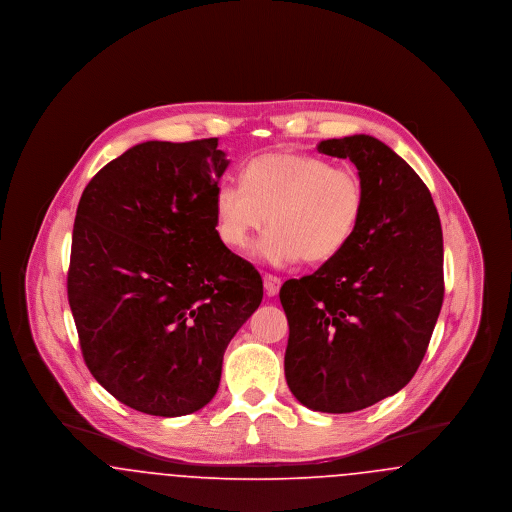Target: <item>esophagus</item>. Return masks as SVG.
<instances>
[{"label":"esophagus","instance_id":"obj_1","mask_svg":"<svg viewBox=\"0 0 512 512\" xmlns=\"http://www.w3.org/2000/svg\"><path fill=\"white\" fill-rule=\"evenodd\" d=\"M263 284H265V292H267V295L274 297L276 293L280 292L282 280H280L278 276H274V274H265V276H263Z\"/></svg>","mask_w":512,"mask_h":512}]
</instances>
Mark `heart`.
I'll return each instance as SVG.
<instances>
[{"mask_svg": "<svg viewBox=\"0 0 512 512\" xmlns=\"http://www.w3.org/2000/svg\"><path fill=\"white\" fill-rule=\"evenodd\" d=\"M366 192L351 167H332L309 153H268L247 163L244 184L220 182L215 217L220 240L247 251L263 228H272L259 245L270 265H290L301 257L324 263L355 236Z\"/></svg>", "mask_w": 512, "mask_h": 512, "instance_id": "1", "label": "heart"}]
</instances>
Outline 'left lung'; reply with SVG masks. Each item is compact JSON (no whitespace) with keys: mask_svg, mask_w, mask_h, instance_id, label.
Returning a JSON list of instances; mask_svg holds the SVG:
<instances>
[{"mask_svg":"<svg viewBox=\"0 0 512 512\" xmlns=\"http://www.w3.org/2000/svg\"><path fill=\"white\" fill-rule=\"evenodd\" d=\"M317 149L357 167L365 213L336 257L284 282V370L305 407L353 413L405 388L422 363L445 292L443 234L430 190L384 142L355 134Z\"/></svg>","mask_w":512,"mask_h":512,"instance_id":"left-lung-1","label":"left lung"}]
</instances>
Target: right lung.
<instances>
[{
    "instance_id": "1",
    "label": "right lung",
    "mask_w": 512,
    "mask_h": 512,
    "mask_svg": "<svg viewBox=\"0 0 512 512\" xmlns=\"http://www.w3.org/2000/svg\"><path fill=\"white\" fill-rule=\"evenodd\" d=\"M219 140L144 142L82 192L69 305L92 376L153 416L203 409L219 390L230 340L263 301L251 263L222 244Z\"/></svg>"
}]
</instances>
